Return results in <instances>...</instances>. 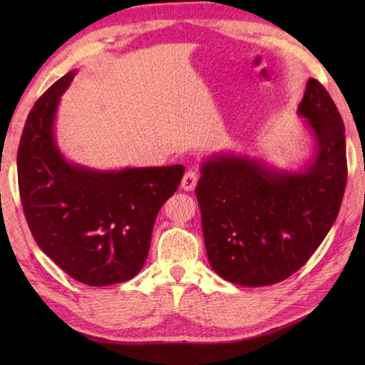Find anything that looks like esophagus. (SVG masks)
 I'll return each mask as SVG.
<instances>
[{
    "label": "esophagus",
    "mask_w": 365,
    "mask_h": 365,
    "mask_svg": "<svg viewBox=\"0 0 365 365\" xmlns=\"http://www.w3.org/2000/svg\"><path fill=\"white\" fill-rule=\"evenodd\" d=\"M197 180H199V175L195 173V170H188V173L185 174L182 178L180 187L183 191H192L196 188Z\"/></svg>",
    "instance_id": "obj_1"
}]
</instances>
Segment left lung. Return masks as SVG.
I'll return each mask as SVG.
<instances>
[{
	"label": "left lung",
	"instance_id": "obj_1",
	"mask_svg": "<svg viewBox=\"0 0 365 365\" xmlns=\"http://www.w3.org/2000/svg\"><path fill=\"white\" fill-rule=\"evenodd\" d=\"M298 115L312 144L299 169L232 152L212 153L200 165L196 197L207 255L232 284L284 281L311 259L337 218L346 185L344 120L314 78Z\"/></svg>",
	"mask_w": 365,
	"mask_h": 365
}]
</instances>
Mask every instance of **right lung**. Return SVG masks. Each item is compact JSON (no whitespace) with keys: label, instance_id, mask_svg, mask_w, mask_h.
<instances>
[{"label":"right lung","instance_id":"right-lung-1","mask_svg":"<svg viewBox=\"0 0 365 365\" xmlns=\"http://www.w3.org/2000/svg\"><path fill=\"white\" fill-rule=\"evenodd\" d=\"M75 75L54 83L28 115L17 155L20 197L36 243L59 268L86 285H113L143 269L155 220L185 168L100 170L68 161L54 120Z\"/></svg>","mask_w":365,"mask_h":365}]
</instances>
